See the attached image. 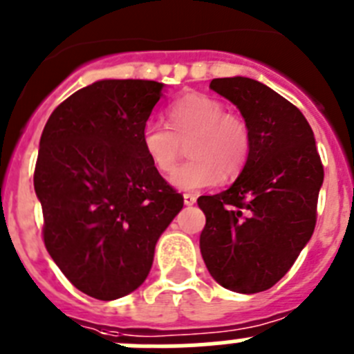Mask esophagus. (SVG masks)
Instances as JSON below:
<instances>
[{
  "label": "esophagus",
  "instance_id": "esophagus-1",
  "mask_svg": "<svg viewBox=\"0 0 354 354\" xmlns=\"http://www.w3.org/2000/svg\"><path fill=\"white\" fill-rule=\"evenodd\" d=\"M196 201H197L196 194H185L183 196V203L187 204V206H192V204H196Z\"/></svg>",
  "mask_w": 354,
  "mask_h": 354
}]
</instances>
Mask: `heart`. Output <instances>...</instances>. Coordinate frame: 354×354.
<instances>
[{"instance_id":"heart-1","label":"heart","mask_w":354,"mask_h":354,"mask_svg":"<svg viewBox=\"0 0 354 354\" xmlns=\"http://www.w3.org/2000/svg\"><path fill=\"white\" fill-rule=\"evenodd\" d=\"M169 127L157 120L145 122L141 147L151 166L162 174L176 167L183 143L192 160L171 176L180 190L196 192L213 187L222 178H236L252 153V132L246 122L229 113L225 104L211 95H181L167 108Z\"/></svg>"}]
</instances>
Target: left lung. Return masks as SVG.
<instances>
[{
  "label": "left lung",
  "mask_w": 354,
  "mask_h": 354,
  "mask_svg": "<svg viewBox=\"0 0 354 354\" xmlns=\"http://www.w3.org/2000/svg\"><path fill=\"white\" fill-rule=\"evenodd\" d=\"M209 88L239 108L252 153L227 190L197 199L206 214L201 253L214 281L259 293L290 270L316 225L323 164L302 111L246 77L214 78Z\"/></svg>",
  "instance_id": "1"
}]
</instances>
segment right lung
Masks as SVG:
<instances>
[{
  "label": "right lung",
  "mask_w": 354,
  "mask_h": 354,
  "mask_svg": "<svg viewBox=\"0 0 354 354\" xmlns=\"http://www.w3.org/2000/svg\"><path fill=\"white\" fill-rule=\"evenodd\" d=\"M162 87L94 82L62 101L41 132L35 192L45 248L71 285L94 299H120L143 285L158 237L183 207L141 147Z\"/></svg>",
  "instance_id": "right-lung-1"
}]
</instances>
